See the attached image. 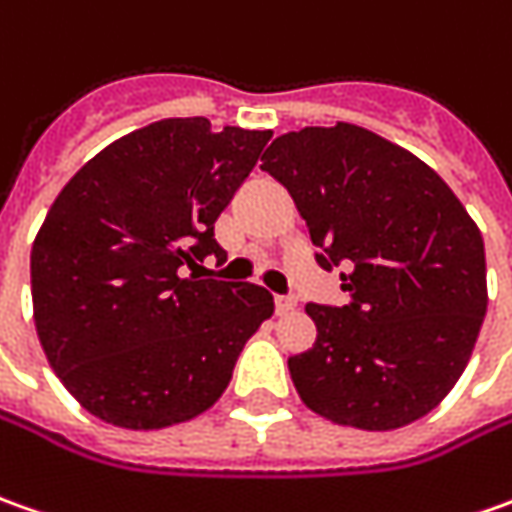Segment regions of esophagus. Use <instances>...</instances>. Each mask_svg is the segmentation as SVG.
Instances as JSON below:
<instances>
[{"mask_svg": "<svg viewBox=\"0 0 512 512\" xmlns=\"http://www.w3.org/2000/svg\"><path fill=\"white\" fill-rule=\"evenodd\" d=\"M293 310H296V298L276 296V312H279V315H290Z\"/></svg>", "mask_w": 512, "mask_h": 512, "instance_id": "34e87169", "label": "esophagus"}]
</instances>
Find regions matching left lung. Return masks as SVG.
Returning <instances> with one entry per match:
<instances>
[{
	"label": "left lung",
	"instance_id": "8db88e82",
	"mask_svg": "<svg viewBox=\"0 0 512 512\" xmlns=\"http://www.w3.org/2000/svg\"><path fill=\"white\" fill-rule=\"evenodd\" d=\"M310 228L315 262L341 267L344 307L307 304L318 338L287 360L315 414L392 431L445 400L488 310L485 242L420 157L355 123L287 132L262 154Z\"/></svg>",
	"mask_w": 512,
	"mask_h": 512
}]
</instances>
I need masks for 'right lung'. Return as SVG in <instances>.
Segmentation results:
<instances>
[{
    "label": "right lung",
    "instance_id": "1",
    "mask_svg": "<svg viewBox=\"0 0 512 512\" xmlns=\"http://www.w3.org/2000/svg\"><path fill=\"white\" fill-rule=\"evenodd\" d=\"M270 137L157 120L61 188L30 250L33 318L53 372L89 414L152 431L194 420L228 389L273 296L194 267L225 259L216 219Z\"/></svg>",
    "mask_w": 512,
    "mask_h": 512
}]
</instances>
